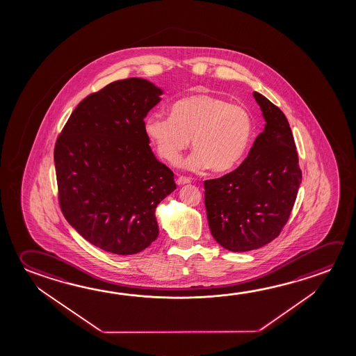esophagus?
<instances>
[{
    "label": "esophagus",
    "mask_w": 356,
    "mask_h": 356,
    "mask_svg": "<svg viewBox=\"0 0 356 356\" xmlns=\"http://www.w3.org/2000/svg\"><path fill=\"white\" fill-rule=\"evenodd\" d=\"M191 180L188 179V177H185V176H180L177 180H176V184L179 185V186H182V185H186V184H190Z\"/></svg>",
    "instance_id": "obj_1"
}]
</instances>
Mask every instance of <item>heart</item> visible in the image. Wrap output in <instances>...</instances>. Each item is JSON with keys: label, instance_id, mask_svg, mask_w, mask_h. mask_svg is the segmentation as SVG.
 Instances as JSON below:
<instances>
[{"label": "heart", "instance_id": "b5f03b06", "mask_svg": "<svg viewBox=\"0 0 356 356\" xmlns=\"http://www.w3.org/2000/svg\"><path fill=\"white\" fill-rule=\"evenodd\" d=\"M145 134L168 163H177L191 138L195 152L187 161L193 171L210 166L216 172L234 168L253 138L251 113L212 94H195L177 100L171 115L152 113L144 122Z\"/></svg>", "mask_w": 356, "mask_h": 356}]
</instances>
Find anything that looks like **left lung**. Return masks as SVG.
Here are the masks:
<instances>
[{"mask_svg": "<svg viewBox=\"0 0 356 356\" xmlns=\"http://www.w3.org/2000/svg\"><path fill=\"white\" fill-rule=\"evenodd\" d=\"M253 97L266 120L264 130L237 169L204 182L211 234L232 252L257 250L278 237L302 182L286 115L262 94L253 92Z\"/></svg>", "mask_w": 356, "mask_h": 356, "instance_id": "1", "label": "left lung"}]
</instances>
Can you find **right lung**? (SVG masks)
Returning a JSON list of instances; mask_svg holds the SVG:
<instances>
[{
    "instance_id": "add662e5",
    "label": "right lung",
    "mask_w": 356,
    "mask_h": 356,
    "mask_svg": "<svg viewBox=\"0 0 356 356\" xmlns=\"http://www.w3.org/2000/svg\"><path fill=\"white\" fill-rule=\"evenodd\" d=\"M163 89L143 78L111 83L70 114L54 147L59 204L83 238L114 254L158 238L155 210L176 188L155 158L144 119Z\"/></svg>"
}]
</instances>
